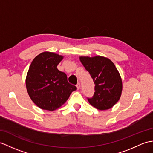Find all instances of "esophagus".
<instances>
[{"label":"esophagus","instance_id":"34e87169","mask_svg":"<svg viewBox=\"0 0 153 153\" xmlns=\"http://www.w3.org/2000/svg\"><path fill=\"white\" fill-rule=\"evenodd\" d=\"M76 87H77V90H79V88H80V83H78L77 84Z\"/></svg>","mask_w":153,"mask_h":153}]
</instances>
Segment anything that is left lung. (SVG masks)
I'll return each instance as SVG.
<instances>
[{
  "label": "left lung",
  "mask_w": 153,
  "mask_h": 153,
  "mask_svg": "<svg viewBox=\"0 0 153 153\" xmlns=\"http://www.w3.org/2000/svg\"><path fill=\"white\" fill-rule=\"evenodd\" d=\"M79 60L94 81V94L89 104L99 110L111 108L119 100L123 82L114 63L102 56H80Z\"/></svg>",
  "instance_id": "obj_1"
}]
</instances>
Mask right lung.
<instances>
[{
  "label": "right lung",
  "mask_w": 153,
  "mask_h": 153,
  "mask_svg": "<svg viewBox=\"0 0 153 153\" xmlns=\"http://www.w3.org/2000/svg\"><path fill=\"white\" fill-rule=\"evenodd\" d=\"M64 56L45 51L31 62L26 77V88L30 99L38 108L55 111L65 104L76 86L70 84L65 73L57 65Z\"/></svg>",
  "instance_id": "add662e5"
}]
</instances>
